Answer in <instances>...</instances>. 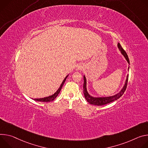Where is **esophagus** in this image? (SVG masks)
Wrapping results in <instances>:
<instances>
[{"label":"esophagus","instance_id":"34e87169","mask_svg":"<svg viewBox=\"0 0 148 148\" xmlns=\"http://www.w3.org/2000/svg\"><path fill=\"white\" fill-rule=\"evenodd\" d=\"M77 70H82V69H83V68H84V66L82 65H81V64H79V65H77Z\"/></svg>","mask_w":148,"mask_h":148}]
</instances>
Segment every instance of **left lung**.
I'll use <instances>...</instances> for the list:
<instances>
[{
	"label": "left lung",
	"instance_id": "left-lung-1",
	"mask_svg": "<svg viewBox=\"0 0 148 148\" xmlns=\"http://www.w3.org/2000/svg\"><path fill=\"white\" fill-rule=\"evenodd\" d=\"M118 47L119 49V51L121 52V54L125 57V58L126 59V61L127 62V63L129 64V58L127 56V53H126V52L124 51V49L122 48V47L121 46V44L119 43H118ZM129 69V66L128 67V71ZM128 77H129V75H127L126 76V79L125 80V84L123 86V88H122V89L116 94L112 95V96H106V97H94L91 96L88 92L87 90V82H86V78L85 77V76H84V96L86 100L88 101V102H89L90 104L93 105H97V106H102V105H106L108 103H109L112 102H113L114 101H116L117 99H118L119 98H120L123 94L124 93L126 89V86H127V80H128Z\"/></svg>",
	"mask_w": 148,
	"mask_h": 148
}]
</instances>
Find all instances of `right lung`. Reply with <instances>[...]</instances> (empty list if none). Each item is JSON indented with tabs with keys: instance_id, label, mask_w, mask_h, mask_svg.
I'll return each mask as SVG.
<instances>
[{
	"instance_id": "obj_1",
	"label": "right lung",
	"mask_w": 148,
	"mask_h": 148,
	"mask_svg": "<svg viewBox=\"0 0 148 148\" xmlns=\"http://www.w3.org/2000/svg\"><path fill=\"white\" fill-rule=\"evenodd\" d=\"M68 76H69V75H68L64 77V80H63V82H62V84H61L60 87L59 88V89L53 95L49 96H47V97H43V98H39V99H34V100L36 101H38V102H49L53 101L55 99V98L57 97V96L59 95V93H60V91L62 89V86H63V85L64 83V82H65L66 79V78L68 77Z\"/></svg>"
}]
</instances>
